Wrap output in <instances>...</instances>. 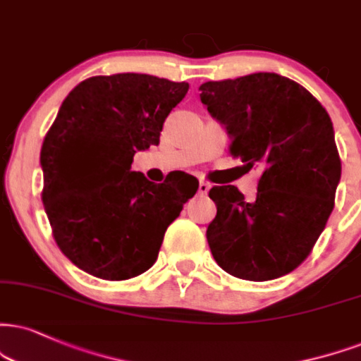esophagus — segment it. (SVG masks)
I'll list each match as a JSON object with an SVG mask.
<instances>
[{
	"label": "esophagus",
	"mask_w": 361,
	"mask_h": 361,
	"mask_svg": "<svg viewBox=\"0 0 361 361\" xmlns=\"http://www.w3.org/2000/svg\"><path fill=\"white\" fill-rule=\"evenodd\" d=\"M209 189H211V185H209L207 184V182H199V194H201V195H206L207 192H209Z\"/></svg>",
	"instance_id": "esophagus-1"
}]
</instances>
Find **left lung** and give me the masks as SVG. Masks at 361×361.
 <instances>
[{"mask_svg": "<svg viewBox=\"0 0 361 361\" xmlns=\"http://www.w3.org/2000/svg\"><path fill=\"white\" fill-rule=\"evenodd\" d=\"M207 112L226 127L231 154L259 167L257 194L209 190L217 214L207 243L226 273L268 281L308 257L335 206L341 162L330 115L311 93L278 73H251L199 87Z\"/></svg>", "mask_w": 361, "mask_h": 361, "instance_id": "obj_1", "label": "left lung"}]
</instances>
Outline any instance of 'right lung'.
<instances>
[{
	"mask_svg": "<svg viewBox=\"0 0 361 361\" xmlns=\"http://www.w3.org/2000/svg\"><path fill=\"white\" fill-rule=\"evenodd\" d=\"M189 83L144 73L92 77L63 100L42 145L43 206L61 252L110 281L154 264L169 224L199 182L184 173L154 184L130 171L135 152L159 144Z\"/></svg>",
	"mask_w": 361,
	"mask_h": 361,
	"instance_id": "obj_1",
	"label": "right lung"
}]
</instances>
